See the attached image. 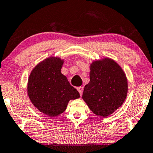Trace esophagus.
Instances as JSON below:
<instances>
[{
    "mask_svg": "<svg viewBox=\"0 0 153 153\" xmlns=\"http://www.w3.org/2000/svg\"><path fill=\"white\" fill-rule=\"evenodd\" d=\"M77 90H78L79 93L80 94V96H81V95H82V94H83V90H84V88H83L82 86H79V87H78V88H77Z\"/></svg>",
    "mask_w": 153,
    "mask_h": 153,
    "instance_id": "esophagus-1",
    "label": "esophagus"
}]
</instances>
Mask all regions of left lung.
I'll list each match as a JSON object with an SVG mask.
<instances>
[{"label": "left lung", "instance_id": "left-lung-1", "mask_svg": "<svg viewBox=\"0 0 153 153\" xmlns=\"http://www.w3.org/2000/svg\"><path fill=\"white\" fill-rule=\"evenodd\" d=\"M127 91L124 71L107 57L91 65L90 81L84 87L82 98L94 114L106 117L124 103Z\"/></svg>", "mask_w": 153, "mask_h": 153}]
</instances>
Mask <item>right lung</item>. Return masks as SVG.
Listing matches in <instances>:
<instances>
[{
  "instance_id": "add662e5",
  "label": "right lung",
  "mask_w": 153,
  "mask_h": 153,
  "mask_svg": "<svg viewBox=\"0 0 153 153\" xmlns=\"http://www.w3.org/2000/svg\"><path fill=\"white\" fill-rule=\"evenodd\" d=\"M63 62L59 57H48L39 63L29 75V99L38 110L48 116L59 115L66 110L69 100L80 97L61 73Z\"/></svg>"
}]
</instances>
